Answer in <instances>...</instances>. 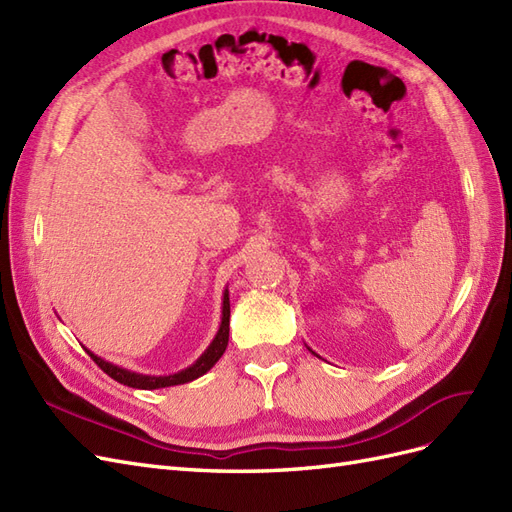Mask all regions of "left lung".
<instances>
[{"label":"left lung","instance_id":"8db88e82","mask_svg":"<svg viewBox=\"0 0 512 512\" xmlns=\"http://www.w3.org/2000/svg\"><path fill=\"white\" fill-rule=\"evenodd\" d=\"M309 350H312V348H309ZM312 354H316V352H314V350H312ZM316 356H318V354H316Z\"/></svg>","mask_w":512,"mask_h":512}]
</instances>
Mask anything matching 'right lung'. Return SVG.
I'll list each match as a JSON object with an SVG mask.
<instances>
[{"instance_id": "add662e5", "label": "right lung", "mask_w": 512, "mask_h": 512, "mask_svg": "<svg viewBox=\"0 0 512 512\" xmlns=\"http://www.w3.org/2000/svg\"><path fill=\"white\" fill-rule=\"evenodd\" d=\"M228 324H230V299H228V288H224V297H222V320H220V329L215 333V337L211 339V344L207 346V350L198 356V359L177 374H168V376H149V374H138V371L119 367L111 361L102 359V356L94 354L89 348H85V352L96 361V365L106 371L108 376L113 380L132 386V389H143V391H153V389H166V386H177V384H185L192 382L200 376H205L207 371L222 359V354L228 346Z\"/></svg>"}]
</instances>
